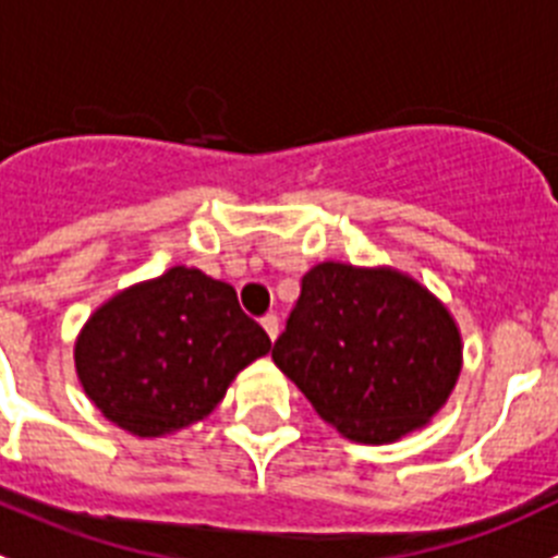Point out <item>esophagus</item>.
<instances>
[{"label": "esophagus", "mask_w": 558, "mask_h": 558, "mask_svg": "<svg viewBox=\"0 0 558 558\" xmlns=\"http://www.w3.org/2000/svg\"><path fill=\"white\" fill-rule=\"evenodd\" d=\"M260 325H264V330H267L269 333V339H278V333H280V319H278V314H267L264 316V319H260Z\"/></svg>", "instance_id": "1"}]
</instances>
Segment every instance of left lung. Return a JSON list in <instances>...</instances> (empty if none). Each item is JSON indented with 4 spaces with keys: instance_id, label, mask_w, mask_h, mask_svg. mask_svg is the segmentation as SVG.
<instances>
[{
    "instance_id": "obj_1",
    "label": "left lung",
    "mask_w": 558,
    "mask_h": 558,
    "mask_svg": "<svg viewBox=\"0 0 558 558\" xmlns=\"http://www.w3.org/2000/svg\"><path fill=\"white\" fill-rule=\"evenodd\" d=\"M272 361L341 436L386 445L448 403L461 333L448 305L411 275L323 260L305 272Z\"/></svg>"
}]
</instances>
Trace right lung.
<instances>
[{
	"label": "right lung",
	"instance_id": "obj_1",
	"mask_svg": "<svg viewBox=\"0 0 558 558\" xmlns=\"http://www.w3.org/2000/svg\"><path fill=\"white\" fill-rule=\"evenodd\" d=\"M272 341L235 289L172 267L99 305L74 341L83 391L105 420L153 439L199 423Z\"/></svg>",
	"mask_w": 558,
	"mask_h": 558
}]
</instances>
